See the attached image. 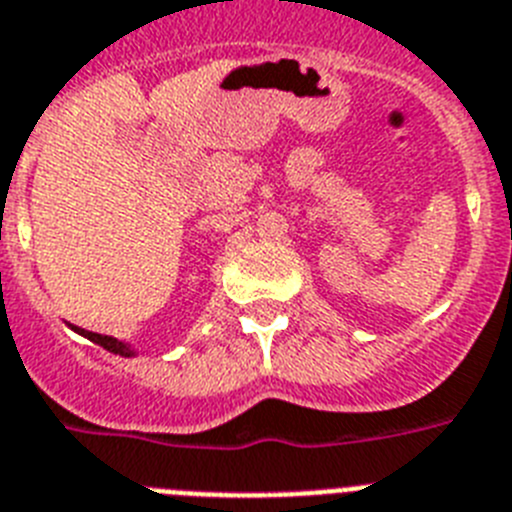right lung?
I'll list each match as a JSON object with an SVG mask.
<instances>
[{
    "mask_svg": "<svg viewBox=\"0 0 512 512\" xmlns=\"http://www.w3.org/2000/svg\"><path fill=\"white\" fill-rule=\"evenodd\" d=\"M77 334H82L85 339H90V342L100 344L103 349H108V352H113V355H121V357H134V349L129 347V344L119 342V339H113V336H103V334H95V331H85L80 329V326H72Z\"/></svg>",
    "mask_w": 512,
    "mask_h": 512,
    "instance_id": "obj_1",
    "label": "right lung"
}]
</instances>
